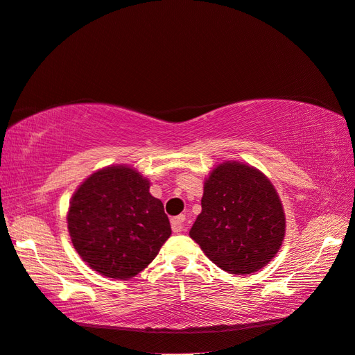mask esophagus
<instances>
[{
    "label": "esophagus",
    "instance_id": "obj_1",
    "mask_svg": "<svg viewBox=\"0 0 355 355\" xmlns=\"http://www.w3.org/2000/svg\"><path fill=\"white\" fill-rule=\"evenodd\" d=\"M184 219L186 217L181 214V216H177V217H172L171 219V226H172V231L174 232H183L184 231Z\"/></svg>",
    "mask_w": 355,
    "mask_h": 355
}]
</instances>
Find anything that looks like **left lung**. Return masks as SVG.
Here are the masks:
<instances>
[{
    "label": "left lung",
    "instance_id": "obj_1",
    "mask_svg": "<svg viewBox=\"0 0 355 355\" xmlns=\"http://www.w3.org/2000/svg\"><path fill=\"white\" fill-rule=\"evenodd\" d=\"M201 205L189 235L217 267L250 275L276 257L285 239V211L259 169L237 160L219 163L204 181Z\"/></svg>",
    "mask_w": 355,
    "mask_h": 355
}]
</instances>
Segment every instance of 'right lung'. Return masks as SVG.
Returning a JSON list of instances; mask_svg holds the SVG:
<instances>
[{
  "label": "right lung",
  "mask_w": 355,
  "mask_h": 355,
  "mask_svg": "<svg viewBox=\"0 0 355 355\" xmlns=\"http://www.w3.org/2000/svg\"><path fill=\"white\" fill-rule=\"evenodd\" d=\"M67 230L87 266L118 280L147 268L172 232L150 180L127 165L102 168L80 183L69 204Z\"/></svg>",
  "instance_id": "add662e5"
}]
</instances>
